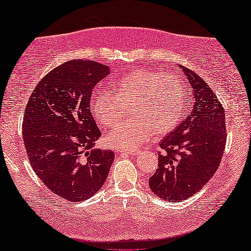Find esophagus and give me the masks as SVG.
Returning a JSON list of instances; mask_svg holds the SVG:
<instances>
[{
  "mask_svg": "<svg viewBox=\"0 0 251 251\" xmlns=\"http://www.w3.org/2000/svg\"><path fill=\"white\" fill-rule=\"evenodd\" d=\"M119 153L122 155H127V156H136V154L138 153L137 151H125V150H121Z\"/></svg>",
  "mask_w": 251,
  "mask_h": 251,
  "instance_id": "1",
  "label": "esophagus"
}]
</instances>
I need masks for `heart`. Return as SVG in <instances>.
<instances>
[{"mask_svg":"<svg viewBox=\"0 0 251 251\" xmlns=\"http://www.w3.org/2000/svg\"><path fill=\"white\" fill-rule=\"evenodd\" d=\"M186 95L176 75L162 71L135 70L115 85V96L95 94L90 108L104 128L117 124L130 106L133 117L118 124L105 138L106 145L125 151L136 150L150 140L154 132H170L180 122L185 110Z\"/></svg>","mask_w":251,"mask_h":251,"instance_id":"1","label":"heart"}]
</instances>
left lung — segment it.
<instances>
[{
  "mask_svg": "<svg viewBox=\"0 0 251 251\" xmlns=\"http://www.w3.org/2000/svg\"><path fill=\"white\" fill-rule=\"evenodd\" d=\"M184 119L160 143L158 168L150 177L155 196L180 202L198 193L210 181L226 147L225 109L211 88L189 68Z\"/></svg>",
  "mask_w": 251,
  "mask_h": 251,
  "instance_id": "8db88e82",
  "label": "left lung"
}]
</instances>
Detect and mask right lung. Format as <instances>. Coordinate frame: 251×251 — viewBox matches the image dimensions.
Here are the masks:
<instances>
[{
    "label": "right lung",
    "mask_w": 251,
    "mask_h": 251,
    "mask_svg": "<svg viewBox=\"0 0 251 251\" xmlns=\"http://www.w3.org/2000/svg\"><path fill=\"white\" fill-rule=\"evenodd\" d=\"M109 71L96 61H67L41 79L25 110L30 164L48 189L70 203L96 194L114 162V152L95 149L101 133L90 111L94 87Z\"/></svg>",
    "instance_id": "1"
}]
</instances>
